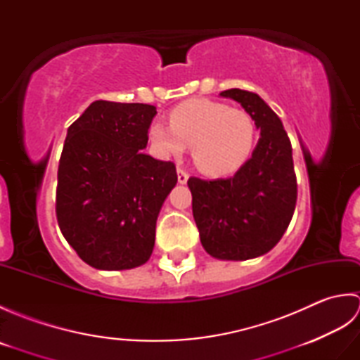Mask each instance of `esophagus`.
I'll use <instances>...</instances> for the list:
<instances>
[{
	"label": "esophagus",
	"mask_w": 360,
	"mask_h": 360,
	"mask_svg": "<svg viewBox=\"0 0 360 360\" xmlns=\"http://www.w3.org/2000/svg\"><path fill=\"white\" fill-rule=\"evenodd\" d=\"M188 181V173L182 170V168H178V182L179 184H186Z\"/></svg>",
	"instance_id": "esophagus-1"
}]
</instances>
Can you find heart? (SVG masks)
<instances>
[{"label":"heart","mask_w":360,"mask_h":360,"mask_svg":"<svg viewBox=\"0 0 360 360\" xmlns=\"http://www.w3.org/2000/svg\"><path fill=\"white\" fill-rule=\"evenodd\" d=\"M150 137L164 156H181L188 145L198 170L219 178L235 173L249 159L257 127L246 111L219 102L188 101L172 111L170 125L153 124Z\"/></svg>","instance_id":"b5f03b06"}]
</instances>
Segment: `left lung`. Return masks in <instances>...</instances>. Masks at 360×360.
Segmentation results:
<instances>
[{"label": "left lung", "mask_w": 360, "mask_h": 360, "mask_svg": "<svg viewBox=\"0 0 360 360\" xmlns=\"http://www.w3.org/2000/svg\"><path fill=\"white\" fill-rule=\"evenodd\" d=\"M219 96L243 106L259 129V139L232 178H190L187 186L205 252L218 259L243 262L267 254L292 219L297 201L292 148L280 117L258 94L233 88Z\"/></svg>", "instance_id": "8db88e82"}]
</instances>
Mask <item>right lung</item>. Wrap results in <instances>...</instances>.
<instances>
[{"label": "right lung", "mask_w": 360, "mask_h": 360, "mask_svg": "<svg viewBox=\"0 0 360 360\" xmlns=\"http://www.w3.org/2000/svg\"><path fill=\"white\" fill-rule=\"evenodd\" d=\"M156 106L96 101L68 128L58 165L57 221L65 240L101 271L142 266L178 182L173 162L145 155Z\"/></svg>", "instance_id": "add662e5"}]
</instances>
